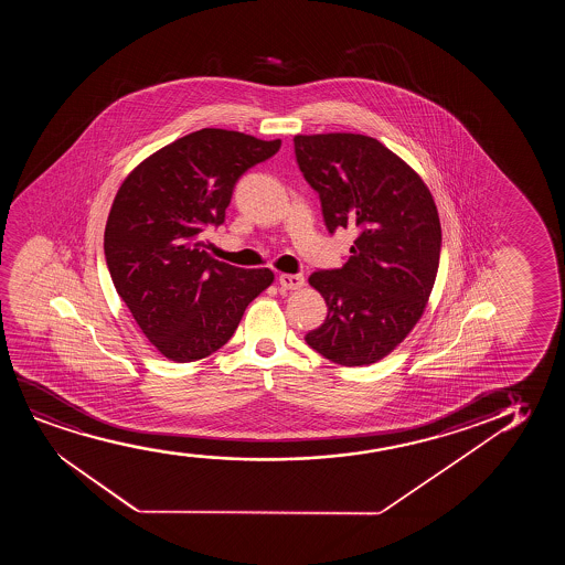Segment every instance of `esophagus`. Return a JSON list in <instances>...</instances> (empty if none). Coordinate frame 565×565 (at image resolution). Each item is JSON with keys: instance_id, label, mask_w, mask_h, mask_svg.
I'll return each mask as SVG.
<instances>
[{"instance_id": "obj_1", "label": "esophagus", "mask_w": 565, "mask_h": 565, "mask_svg": "<svg viewBox=\"0 0 565 565\" xmlns=\"http://www.w3.org/2000/svg\"><path fill=\"white\" fill-rule=\"evenodd\" d=\"M278 281L284 289H301L305 286L301 274H279Z\"/></svg>"}]
</instances>
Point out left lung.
<instances>
[{
  "label": "left lung",
  "mask_w": 565,
  "mask_h": 565,
  "mask_svg": "<svg viewBox=\"0 0 565 565\" xmlns=\"http://www.w3.org/2000/svg\"><path fill=\"white\" fill-rule=\"evenodd\" d=\"M294 140L330 233L356 232L340 270L310 274L328 317L305 340L341 366L379 363L409 335L433 294L441 245L433 193L409 163L366 135Z\"/></svg>",
  "instance_id": "obj_1"
}]
</instances>
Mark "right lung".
Returning a JSON list of instances; mask_svg holds the SVG:
<instances>
[{"mask_svg":"<svg viewBox=\"0 0 565 565\" xmlns=\"http://www.w3.org/2000/svg\"><path fill=\"white\" fill-rule=\"evenodd\" d=\"M281 140L201 129L156 150L124 179L109 209L104 250L116 291L166 359L193 363L225 345L274 271L243 270L206 253L237 179Z\"/></svg>","mask_w":565,"mask_h":565,"instance_id":"1","label":"right lung"}]
</instances>
